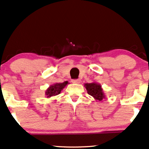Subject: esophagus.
<instances>
[{
    "instance_id": "1",
    "label": "esophagus",
    "mask_w": 149,
    "mask_h": 149,
    "mask_svg": "<svg viewBox=\"0 0 149 149\" xmlns=\"http://www.w3.org/2000/svg\"><path fill=\"white\" fill-rule=\"evenodd\" d=\"M71 82H72V83H73V84H78V83H80V80L74 79V80H71Z\"/></svg>"
}]
</instances>
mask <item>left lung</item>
Segmentation results:
<instances>
[{
    "label": "left lung",
    "instance_id": "1",
    "mask_svg": "<svg viewBox=\"0 0 149 149\" xmlns=\"http://www.w3.org/2000/svg\"><path fill=\"white\" fill-rule=\"evenodd\" d=\"M84 86L86 88L88 95L93 97L95 100L102 102L106 98L105 93L100 83H95V82L91 83H85Z\"/></svg>",
    "mask_w": 149,
    "mask_h": 149
}]
</instances>
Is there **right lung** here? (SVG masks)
Returning <instances> with one entry per match:
<instances>
[{"mask_svg": "<svg viewBox=\"0 0 149 149\" xmlns=\"http://www.w3.org/2000/svg\"><path fill=\"white\" fill-rule=\"evenodd\" d=\"M68 84H69V82L64 81V83H57L50 85L45 91V95L47 96L46 97L47 98H50V97L59 95V94H60L61 90Z\"/></svg>", "mask_w": 149, "mask_h": 149, "instance_id": "1", "label": "right lung"}]
</instances>
